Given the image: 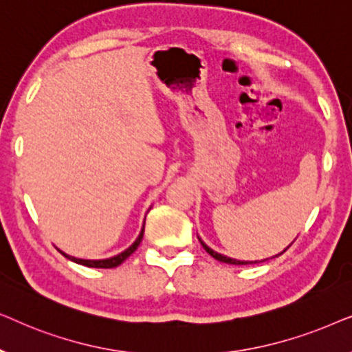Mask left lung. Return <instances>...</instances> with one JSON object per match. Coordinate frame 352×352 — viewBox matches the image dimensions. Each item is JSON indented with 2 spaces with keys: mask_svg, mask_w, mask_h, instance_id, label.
<instances>
[{
  "mask_svg": "<svg viewBox=\"0 0 352 352\" xmlns=\"http://www.w3.org/2000/svg\"><path fill=\"white\" fill-rule=\"evenodd\" d=\"M199 240H200L201 247H204V248L206 250V253L211 254V256H213L214 259H218V261H221V263H228V264H254V263H263V261H266V259H261V261H240V259H234V258L224 256V254H221V253H218V252H214V250H211V248L208 247V245H206L200 237H199ZM290 245H292V243H290ZM290 245H288V247H290ZM288 247H287V248H288ZM287 248L283 250V252H287ZM283 252L276 254V256H280V254H282ZM276 256H272V258H276Z\"/></svg>",
  "mask_w": 352,
  "mask_h": 352,
  "instance_id": "1",
  "label": "left lung"
}]
</instances>
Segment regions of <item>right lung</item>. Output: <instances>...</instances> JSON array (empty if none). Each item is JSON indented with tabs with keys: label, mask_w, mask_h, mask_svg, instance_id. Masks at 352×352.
Returning a JSON list of instances; mask_svg holds the SVG:
<instances>
[{
	"label": "right lung",
	"mask_w": 352,
	"mask_h": 352,
	"mask_svg": "<svg viewBox=\"0 0 352 352\" xmlns=\"http://www.w3.org/2000/svg\"><path fill=\"white\" fill-rule=\"evenodd\" d=\"M142 235H144V228L141 229V232H139V235H138V239L134 240V243L133 245H129V247L124 250V252H122V253H118V254H115V256H112V258H105V259H81V258H75V256H70V254H67V253H64L62 252V250H59V252L64 254V256L67 258V259H70V261H74V263H76V264H83V266H88V267H102V269H110V267H117V266H120V264H122L124 259H126L129 254H133L134 252H136V248L139 247V243H141V240H142Z\"/></svg>",
	"instance_id": "obj_1"
}]
</instances>
